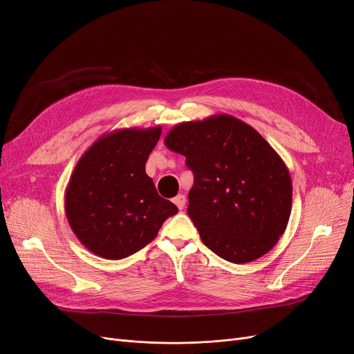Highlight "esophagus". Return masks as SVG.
<instances>
[{"mask_svg": "<svg viewBox=\"0 0 354 354\" xmlns=\"http://www.w3.org/2000/svg\"><path fill=\"white\" fill-rule=\"evenodd\" d=\"M174 203L176 204V207L179 208V210H182V208H184V207H185V203H187V198H185V195H182V194L176 195V197L174 198Z\"/></svg>", "mask_w": 354, "mask_h": 354, "instance_id": "esophagus-1", "label": "esophagus"}]
</instances>
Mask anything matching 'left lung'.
I'll return each instance as SVG.
<instances>
[{
  "label": "left lung",
  "instance_id": "obj_1",
  "mask_svg": "<svg viewBox=\"0 0 354 354\" xmlns=\"http://www.w3.org/2000/svg\"><path fill=\"white\" fill-rule=\"evenodd\" d=\"M165 144L194 174L188 214L205 246L233 264L272 250L289 223L292 178L255 128L217 113L176 124Z\"/></svg>",
  "mask_w": 354,
  "mask_h": 354
}]
</instances>
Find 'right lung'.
I'll list each match as a JSON object with an SVG mask.
<instances>
[{
  "mask_svg": "<svg viewBox=\"0 0 354 354\" xmlns=\"http://www.w3.org/2000/svg\"><path fill=\"white\" fill-rule=\"evenodd\" d=\"M160 134V127L115 129L77 162L65 189V216L77 239L95 255L122 259L136 254L178 213L146 174Z\"/></svg>",
  "mask_w": 354,
  "mask_h": 354,
  "instance_id": "right-lung-1",
  "label": "right lung"
}]
</instances>
